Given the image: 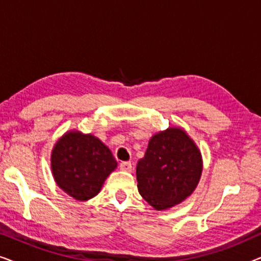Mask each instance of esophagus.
Masks as SVG:
<instances>
[{"label":"esophagus","mask_w":261,"mask_h":261,"mask_svg":"<svg viewBox=\"0 0 261 261\" xmlns=\"http://www.w3.org/2000/svg\"><path fill=\"white\" fill-rule=\"evenodd\" d=\"M120 170L126 171V172H129V171H132V163L130 162H122L120 164Z\"/></svg>","instance_id":"esophagus-1"}]
</instances>
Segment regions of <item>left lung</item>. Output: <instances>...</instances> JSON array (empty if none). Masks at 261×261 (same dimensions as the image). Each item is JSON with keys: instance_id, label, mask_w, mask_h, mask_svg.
Here are the masks:
<instances>
[{"instance_id": "1", "label": "left lung", "mask_w": 261, "mask_h": 261, "mask_svg": "<svg viewBox=\"0 0 261 261\" xmlns=\"http://www.w3.org/2000/svg\"><path fill=\"white\" fill-rule=\"evenodd\" d=\"M202 154L180 127H169L149 139L137 164L138 190L155 210H166L187 199L201 179Z\"/></svg>"}]
</instances>
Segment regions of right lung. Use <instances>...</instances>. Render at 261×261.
I'll list each match as a JSON object with an SVG mask.
<instances>
[{
    "mask_svg": "<svg viewBox=\"0 0 261 261\" xmlns=\"http://www.w3.org/2000/svg\"><path fill=\"white\" fill-rule=\"evenodd\" d=\"M116 167L110 149L98 138L76 129L59 138L51 153V170L57 185L80 202L95 197Z\"/></svg>",
    "mask_w": 261,
    "mask_h": 261,
    "instance_id": "1",
    "label": "right lung"
}]
</instances>
